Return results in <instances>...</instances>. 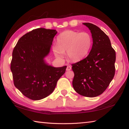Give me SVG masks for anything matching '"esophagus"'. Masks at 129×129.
<instances>
[{
	"mask_svg": "<svg viewBox=\"0 0 129 129\" xmlns=\"http://www.w3.org/2000/svg\"><path fill=\"white\" fill-rule=\"evenodd\" d=\"M72 69V67L71 66H69V65H68V66H67V71H70Z\"/></svg>",
	"mask_w": 129,
	"mask_h": 129,
	"instance_id": "obj_1",
	"label": "esophagus"
}]
</instances>
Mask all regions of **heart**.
<instances>
[{
	"label": "heart",
	"mask_w": 129,
	"mask_h": 129,
	"mask_svg": "<svg viewBox=\"0 0 129 129\" xmlns=\"http://www.w3.org/2000/svg\"><path fill=\"white\" fill-rule=\"evenodd\" d=\"M92 44V37L88 32L67 30L57 36V45H54L52 50L58 59H64V52H66L69 60L78 62L88 56Z\"/></svg>",
	"instance_id": "obj_1"
}]
</instances>
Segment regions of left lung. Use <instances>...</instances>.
<instances>
[{
    "instance_id": "1",
    "label": "left lung",
    "mask_w": 129,
    "mask_h": 129,
    "mask_svg": "<svg viewBox=\"0 0 129 129\" xmlns=\"http://www.w3.org/2000/svg\"><path fill=\"white\" fill-rule=\"evenodd\" d=\"M90 30L93 45L85 58L72 64V85L79 94L94 97L104 92L115 74V52L109 37L93 24L84 23Z\"/></svg>"
}]
</instances>
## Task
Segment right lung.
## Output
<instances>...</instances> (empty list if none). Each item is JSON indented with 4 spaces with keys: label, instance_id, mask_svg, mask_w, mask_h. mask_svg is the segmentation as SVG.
Segmentation results:
<instances>
[{
    "label": "right lung",
    "instance_id": "obj_1",
    "mask_svg": "<svg viewBox=\"0 0 129 129\" xmlns=\"http://www.w3.org/2000/svg\"><path fill=\"white\" fill-rule=\"evenodd\" d=\"M57 33L37 28L23 35L14 48L11 63L14 85L28 99L36 101L51 94L65 72L67 66L54 67L45 60Z\"/></svg>",
    "mask_w": 129,
    "mask_h": 129
}]
</instances>
